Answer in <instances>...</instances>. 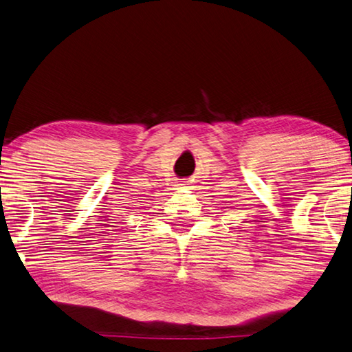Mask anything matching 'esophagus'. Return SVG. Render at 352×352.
Returning a JSON list of instances; mask_svg holds the SVG:
<instances>
[{"mask_svg": "<svg viewBox=\"0 0 352 352\" xmlns=\"http://www.w3.org/2000/svg\"><path fill=\"white\" fill-rule=\"evenodd\" d=\"M189 184H190V182H189V180H184V182H180V186H183V188H189Z\"/></svg>", "mask_w": 352, "mask_h": 352, "instance_id": "34e87169", "label": "esophagus"}]
</instances>
